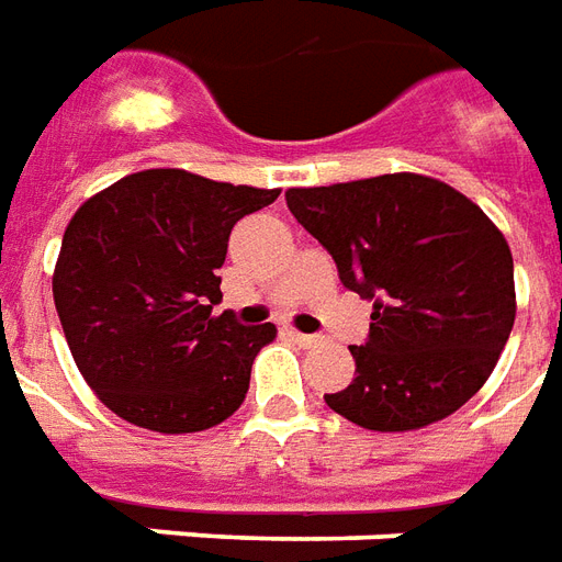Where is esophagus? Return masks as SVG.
I'll list each match as a JSON object with an SVG mask.
<instances>
[{
    "instance_id": "1",
    "label": "esophagus",
    "mask_w": 562,
    "mask_h": 562,
    "mask_svg": "<svg viewBox=\"0 0 562 562\" xmlns=\"http://www.w3.org/2000/svg\"><path fill=\"white\" fill-rule=\"evenodd\" d=\"M285 334H289V340H294L297 346H304V349H313V346H318V342H322L316 334H301V330H294V328H289Z\"/></svg>"
}]
</instances>
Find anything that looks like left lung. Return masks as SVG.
<instances>
[{"label": "left lung", "instance_id": "8db88e82", "mask_svg": "<svg viewBox=\"0 0 562 562\" xmlns=\"http://www.w3.org/2000/svg\"><path fill=\"white\" fill-rule=\"evenodd\" d=\"M285 204L334 256L342 285L373 297L370 340L349 346L358 376L325 403L379 434L458 413L515 325L503 232L454 186L413 171L289 189Z\"/></svg>", "mask_w": 562, "mask_h": 562}]
</instances>
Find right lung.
Here are the masks:
<instances>
[{"label":"right lung","mask_w":562,"mask_h":562,"mask_svg":"<svg viewBox=\"0 0 562 562\" xmlns=\"http://www.w3.org/2000/svg\"><path fill=\"white\" fill-rule=\"evenodd\" d=\"M277 198L147 168L80 204L56 258L54 304L80 376L111 413L156 434H198L240 409L277 328L213 316L216 270L234 222Z\"/></svg>","instance_id":"add662e5"}]
</instances>
